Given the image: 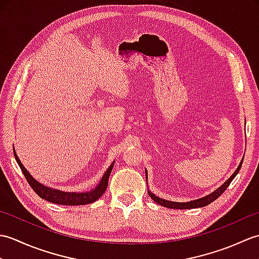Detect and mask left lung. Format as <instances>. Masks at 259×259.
<instances>
[{
    "label": "left lung",
    "mask_w": 259,
    "mask_h": 259,
    "mask_svg": "<svg viewBox=\"0 0 259 259\" xmlns=\"http://www.w3.org/2000/svg\"><path fill=\"white\" fill-rule=\"evenodd\" d=\"M241 164H243V160H241L240 164L238 166V168L236 169V171L232 175V177H230L226 183H225L223 186L219 187L217 190H214L213 192H211L210 195H208L203 198H200V199H197L194 201H189V202H175V201H169V200H164L161 199V198H159L157 196H155L153 194H151L150 191H148V194L152 198L153 201H156L159 205H161L163 207H167V208H171V209H191V208H199V207H203V206H207L209 203L212 202L213 200H216L217 198L221 196L223 192L228 188V186L232 183L233 179L236 177V175L239 172Z\"/></svg>",
    "instance_id": "obj_1"
}]
</instances>
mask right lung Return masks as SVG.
<instances>
[{"instance_id":"right-lung-1","label":"right lung","mask_w":259,"mask_h":259,"mask_svg":"<svg viewBox=\"0 0 259 259\" xmlns=\"http://www.w3.org/2000/svg\"><path fill=\"white\" fill-rule=\"evenodd\" d=\"M13 152H14L15 160L19 163V166L22 170V172H23L25 179L31 186V188L36 192V195L40 196L42 199L45 200H48L53 203H58V205H65V206L87 205V203L95 202L98 198H100L103 195V192L107 189L109 176L111 174V170L113 168V163H114L112 162L111 166H110L107 171L104 172L100 184L98 185L96 189H93L92 191H89V192H64L57 189H51L49 188V187H46L42 184L37 183V181L29 174V171L24 168L23 164H22L19 157L16 156L15 150Z\"/></svg>"}]
</instances>
